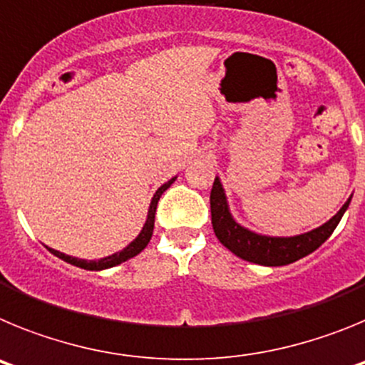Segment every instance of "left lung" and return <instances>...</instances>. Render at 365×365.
<instances>
[{"mask_svg": "<svg viewBox=\"0 0 365 365\" xmlns=\"http://www.w3.org/2000/svg\"><path fill=\"white\" fill-rule=\"evenodd\" d=\"M349 202L351 199H347V202L341 206L340 212L333 219H329L325 225H322L320 228H316V230L296 235V237H267V235H257L254 232L247 230V228L240 227L232 219L227 206V197L222 193V186L217 177H215L210 193L212 227H214L217 240L230 252L240 256L241 259L265 267L289 265L292 261H298L299 257L314 252L316 248L333 234L344 212L347 210Z\"/></svg>", "mask_w": 365, "mask_h": 365, "instance_id": "1", "label": "left lung"}]
</instances>
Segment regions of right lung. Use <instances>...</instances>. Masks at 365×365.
I'll list each match as a JSON object with an SVG mask.
<instances>
[{
    "instance_id": "obj_1",
    "label": "right lung",
    "mask_w": 365,
    "mask_h": 365,
    "mask_svg": "<svg viewBox=\"0 0 365 365\" xmlns=\"http://www.w3.org/2000/svg\"><path fill=\"white\" fill-rule=\"evenodd\" d=\"M173 180H175V179L168 180L166 185H163L159 190H157V192H155L153 199H151L150 210H148V219H146V225H144L143 232H140L137 240H135L133 243L128 245V247H125L124 250H122V252L113 254V256H108V257H104V259H98V261H86V259H78V257L66 256V254L58 252V250H53V248H49V250L54 254V256L60 257V259L67 261V263H71V265H76V267H80V269H86V270H102V269H109V267L120 265L122 261L130 259V257L137 256L138 252H143L144 248H146V245L150 243L151 234H153L155 212H157V202H159L160 195H163V193L166 192L168 188H170V185H172Z\"/></svg>"
}]
</instances>
